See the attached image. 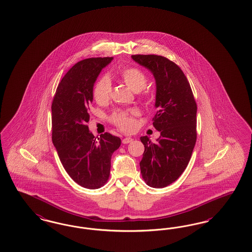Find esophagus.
Returning a JSON list of instances; mask_svg holds the SVG:
<instances>
[{
	"label": "esophagus",
	"mask_w": 252,
	"mask_h": 252,
	"mask_svg": "<svg viewBox=\"0 0 252 252\" xmlns=\"http://www.w3.org/2000/svg\"><path fill=\"white\" fill-rule=\"evenodd\" d=\"M133 141V139L132 138H125V139H123V141H122V142L124 143V144H127V143H129V142H131V141Z\"/></svg>",
	"instance_id": "1"
}]
</instances>
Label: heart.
<instances>
[{
    "instance_id": "b5f03b06",
    "label": "heart",
    "mask_w": 252,
    "mask_h": 252,
    "mask_svg": "<svg viewBox=\"0 0 252 252\" xmlns=\"http://www.w3.org/2000/svg\"><path fill=\"white\" fill-rule=\"evenodd\" d=\"M122 80L134 92L142 90L147 83L145 74L136 67H128L122 71ZM111 82L109 77H102L94 87V98L98 104H105L110 100L111 95ZM137 111H117L113 112L111 121L124 130H129L133 126L132 117L136 115Z\"/></svg>"
}]
</instances>
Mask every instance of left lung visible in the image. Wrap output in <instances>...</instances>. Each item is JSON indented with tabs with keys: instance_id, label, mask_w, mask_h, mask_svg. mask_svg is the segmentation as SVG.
I'll list each match as a JSON object with an SVG mask.
<instances>
[{
	"instance_id": "obj_1",
	"label": "left lung",
	"mask_w": 252,
	"mask_h": 252,
	"mask_svg": "<svg viewBox=\"0 0 252 252\" xmlns=\"http://www.w3.org/2000/svg\"><path fill=\"white\" fill-rule=\"evenodd\" d=\"M131 58L152 72L156 80L158 109L153 118L160 137L154 143L141 137L144 153L140 162L143 180L162 189L176 181L191 158L197 132V104L189 82L173 62L158 55H132Z\"/></svg>"
}]
</instances>
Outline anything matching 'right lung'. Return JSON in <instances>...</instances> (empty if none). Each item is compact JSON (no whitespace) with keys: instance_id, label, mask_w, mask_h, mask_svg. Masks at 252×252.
I'll return each mask as SVG.
<instances>
[{"instance_id":"add662e5","label":"right lung","mask_w":252,"mask_h":252,"mask_svg":"<svg viewBox=\"0 0 252 252\" xmlns=\"http://www.w3.org/2000/svg\"><path fill=\"white\" fill-rule=\"evenodd\" d=\"M112 57L77 63L62 79L51 105L52 142L71 178L82 188L99 189L108 181L111 156L121 139L106 132L94 138L86 123L93 89L101 70Z\"/></svg>"}]
</instances>
